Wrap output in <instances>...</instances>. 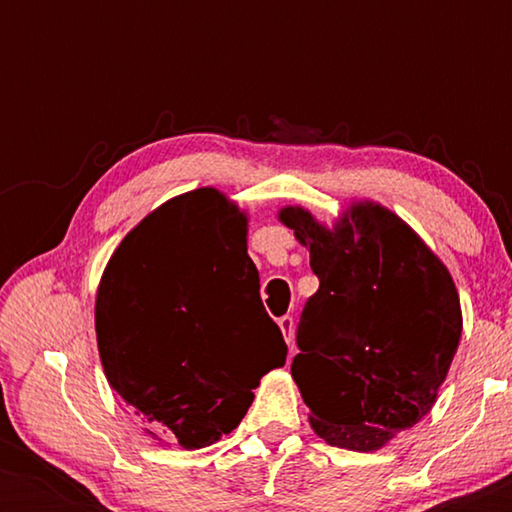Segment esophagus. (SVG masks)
I'll list each match as a JSON object with an SVG mask.
<instances>
[{"mask_svg":"<svg viewBox=\"0 0 512 512\" xmlns=\"http://www.w3.org/2000/svg\"><path fill=\"white\" fill-rule=\"evenodd\" d=\"M277 324H279V328H282L286 345H291V342H293V317H289V314H286V317L279 319Z\"/></svg>","mask_w":512,"mask_h":512,"instance_id":"1","label":"esophagus"}]
</instances>
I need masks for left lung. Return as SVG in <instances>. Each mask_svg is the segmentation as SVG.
<instances>
[{
	"mask_svg": "<svg viewBox=\"0 0 512 512\" xmlns=\"http://www.w3.org/2000/svg\"><path fill=\"white\" fill-rule=\"evenodd\" d=\"M279 221L310 247L319 291L300 314L291 363L328 445L380 450L433 408L461 340L457 286L387 207L354 202L333 228L303 207Z\"/></svg>",
	"mask_w": 512,
	"mask_h": 512,
	"instance_id": "1",
	"label": "left lung"
}]
</instances>
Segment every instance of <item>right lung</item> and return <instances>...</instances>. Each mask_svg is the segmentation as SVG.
<instances>
[{
  "label": "right lung",
  "mask_w": 512,
  "mask_h": 512,
  "mask_svg": "<svg viewBox=\"0 0 512 512\" xmlns=\"http://www.w3.org/2000/svg\"><path fill=\"white\" fill-rule=\"evenodd\" d=\"M258 289L247 214L216 188L167 200L123 237L97 286V349L149 436L184 450L216 443L284 366Z\"/></svg>",
  "instance_id": "obj_1"
}]
</instances>
